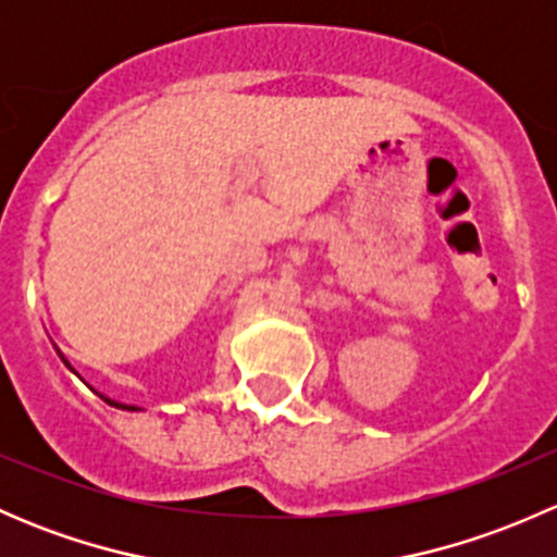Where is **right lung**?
Here are the masks:
<instances>
[{"mask_svg": "<svg viewBox=\"0 0 557 557\" xmlns=\"http://www.w3.org/2000/svg\"><path fill=\"white\" fill-rule=\"evenodd\" d=\"M66 363V361H64ZM66 367H70V363H66ZM99 396H102V393H99ZM104 398V401L107 404H112V407H117V409H132V412H134V409H139V407H132V404H121V401H112V398H107V396H102Z\"/></svg>", "mask_w": 557, "mask_h": 557, "instance_id": "right-lung-1", "label": "right lung"}]
</instances>
